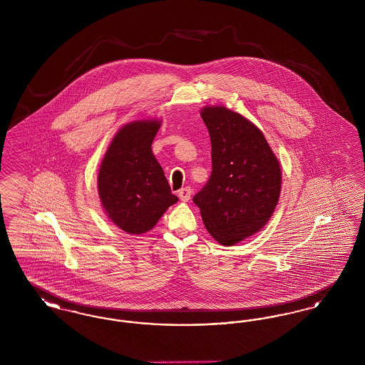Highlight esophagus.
<instances>
[{
	"label": "esophagus",
	"mask_w": 365,
	"mask_h": 365,
	"mask_svg": "<svg viewBox=\"0 0 365 365\" xmlns=\"http://www.w3.org/2000/svg\"><path fill=\"white\" fill-rule=\"evenodd\" d=\"M178 195H179L180 201H183V202H187V201L190 200V187H183V189H180V190L178 191Z\"/></svg>",
	"instance_id": "1"
}]
</instances>
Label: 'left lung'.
I'll use <instances>...</instances> for the list:
<instances>
[{"label": "left lung", "mask_w": 365, "mask_h": 365, "mask_svg": "<svg viewBox=\"0 0 365 365\" xmlns=\"http://www.w3.org/2000/svg\"><path fill=\"white\" fill-rule=\"evenodd\" d=\"M212 143V174L192 201L209 234L232 246L268 223L282 189V170L269 143L245 116L223 105L204 106Z\"/></svg>", "instance_id": "1"}]
</instances>
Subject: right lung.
<instances>
[{
    "label": "right lung",
    "mask_w": 365,
    "mask_h": 365,
    "mask_svg": "<svg viewBox=\"0 0 365 365\" xmlns=\"http://www.w3.org/2000/svg\"><path fill=\"white\" fill-rule=\"evenodd\" d=\"M160 125L161 120L157 119L123 125L109 143L98 170L101 205L110 222L127 234L148 232L178 202L152 152Z\"/></svg>",
    "instance_id": "obj_1"
}]
</instances>
